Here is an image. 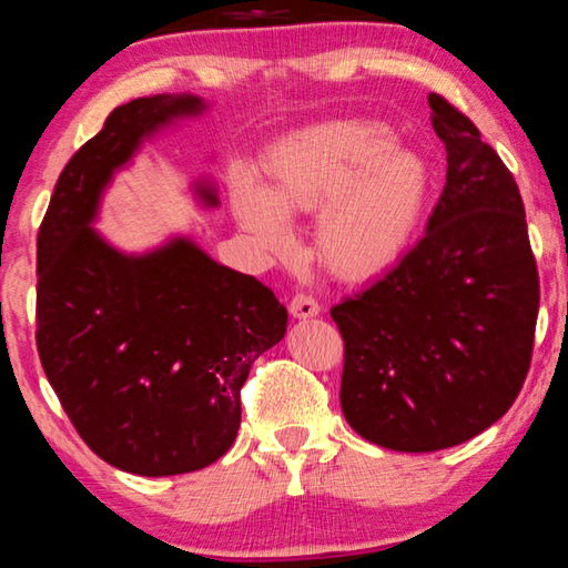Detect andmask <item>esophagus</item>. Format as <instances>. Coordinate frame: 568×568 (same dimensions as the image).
I'll list each match as a JSON object with an SVG mask.
<instances>
[{
  "mask_svg": "<svg viewBox=\"0 0 568 568\" xmlns=\"http://www.w3.org/2000/svg\"><path fill=\"white\" fill-rule=\"evenodd\" d=\"M290 313L292 317H300V321H310V317L321 313V305L313 297H307V294H294L290 302Z\"/></svg>",
  "mask_w": 568,
  "mask_h": 568,
  "instance_id": "esophagus-1",
  "label": "esophagus"
}]
</instances>
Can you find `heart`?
Listing matches in <instances>:
<instances>
[{
  "label": "heart",
  "instance_id": "b5f03b06",
  "mask_svg": "<svg viewBox=\"0 0 568 568\" xmlns=\"http://www.w3.org/2000/svg\"><path fill=\"white\" fill-rule=\"evenodd\" d=\"M429 191V165L369 119L290 131L266 152L258 185L237 178L235 216L268 253L292 251L290 214L313 212L315 251L336 276L377 274L406 253Z\"/></svg>",
  "mask_w": 568,
  "mask_h": 568
}]
</instances>
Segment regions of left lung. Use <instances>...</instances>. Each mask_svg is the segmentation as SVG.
<instances>
[{
	"instance_id": "8db88e82",
	"label": "left lung",
	"mask_w": 568,
	"mask_h": 568,
	"mask_svg": "<svg viewBox=\"0 0 568 568\" xmlns=\"http://www.w3.org/2000/svg\"><path fill=\"white\" fill-rule=\"evenodd\" d=\"M429 108L447 183L424 237L331 310L346 344V422L395 453L455 447L507 414L540 305L515 178L468 115L434 92Z\"/></svg>"
}]
</instances>
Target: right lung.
Returning a JSON list of instances; mask_svg holds the SVG:
<instances>
[{
  "label": "right lung",
  "mask_w": 568,
  "mask_h": 568,
  "mask_svg": "<svg viewBox=\"0 0 568 568\" xmlns=\"http://www.w3.org/2000/svg\"><path fill=\"white\" fill-rule=\"evenodd\" d=\"M199 95L119 105L53 189L38 230L36 344L74 429L113 468L134 476L201 470L240 429L251 364L286 333V307L258 278L222 266L189 235L123 253L92 227L113 175ZM204 209L214 183L193 185Z\"/></svg>",
  "instance_id": "add662e5"
}]
</instances>
